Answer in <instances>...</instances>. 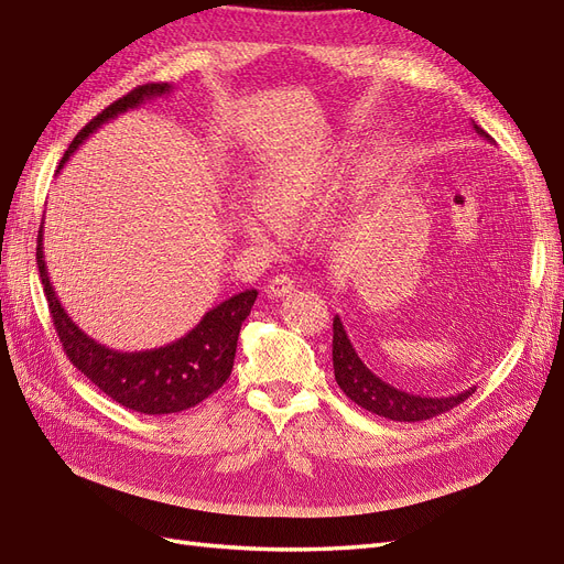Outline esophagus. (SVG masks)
Wrapping results in <instances>:
<instances>
[{
    "label": "esophagus",
    "instance_id": "1",
    "mask_svg": "<svg viewBox=\"0 0 564 564\" xmlns=\"http://www.w3.org/2000/svg\"><path fill=\"white\" fill-rule=\"evenodd\" d=\"M295 291V281L291 276H285V273H281V276H273L267 285V293L269 297H285L288 293Z\"/></svg>",
    "mask_w": 564,
    "mask_h": 564
}]
</instances>
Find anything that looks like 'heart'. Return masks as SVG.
<instances>
[{
	"instance_id": "obj_1",
	"label": "heart",
	"mask_w": 564,
	"mask_h": 564,
	"mask_svg": "<svg viewBox=\"0 0 564 564\" xmlns=\"http://www.w3.org/2000/svg\"><path fill=\"white\" fill-rule=\"evenodd\" d=\"M338 187L332 167H285L269 173L257 185V206L269 220L279 226H297L324 212ZM240 228L252 240L264 242L273 235L269 220L254 214H240Z\"/></svg>"
}]
</instances>
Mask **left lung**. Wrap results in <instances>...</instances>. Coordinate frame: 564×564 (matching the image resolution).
Wrapping results in <instances>:
<instances>
[{
	"label": "left lung",
	"instance_id": "1",
	"mask_svg": "<svg viewBox=\"0 0 564 564\" xmlns=\"http://www.w3.org/2000/svg\"><path fill=\"white\" fill-rule=\"evenodd\" d=\"M476 132L488 137L478 124H476ZM332 356H334V377L344 394L350 401L362 405L365 411L389 417V421H399V423L427 421V417H435V415L452 411L454 405L464 403L476 391V387H470L456 397L432 399V397L409 394V391H401L397 387L382 382V379H379L368 368V365L358 358V352H356V348H352L344 324L338 317H334Z\"/></svg>",
	"mask_w": 564,
	"mask_h": 564
}]
</instances>
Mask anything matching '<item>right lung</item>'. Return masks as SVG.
Segmentation results:
<instances>
[{"mask_svg": "<svg viewBox=\"0 0 564 564\" xmlns=\"http://www.w3.org/2000/svg\"><path fill=\"white\" fill-rule=\"evenodd\" d=\"M170 90H173L170 84H143L134 90H129L120 100L108 105V108L96 115L94 120L74 137L59 167L69 161V155L82 147L100 124L115 120L117 115H122L127 110L139 108L141 102H147L151 98L165 96ZM35 259L37 271H41L47 307L52 314V322H55V332L59 336L64 352H67V358L74 362V368L82 370L90 382L112 401L127 405V409H132L137 413L165 415L192 409V405L202 403L226 384L235 362L240 326L250 317L257 291H242L228 297L226 303L208 310L189 334L177 338L173 344L151 350L122 352L108 346H100L96 338H90L88 334L78 329L69 314L64 312L55 288H52L47 276L43 254V228L37 230Z\"/></svg>", "mask_w": 564, "mask_h": 564, "instance_id": "add662e5", "label": "right lung"}]
</instances>
